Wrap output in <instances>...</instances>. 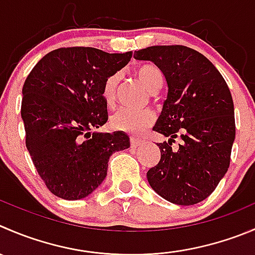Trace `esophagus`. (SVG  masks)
<instances>
[{
  "instance_id": "1",
  "label": "esophagus",
  "mask_w": 255,
  "mask_h": 255,
  "mask_svg": "<svg viewBox=\"0 0 255 255\" xmlns=\"http://www.w3.org/2000/svg\"><path fill=\"white\" fill-rule=\"evenodd\" d=\"M139 144H140V139H138V138L135 137L130 138V145H132V148H137Z\"/></svg>"
}]
</instances>
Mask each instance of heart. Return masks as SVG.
I'll return each instance as SVG.
<instances>
[{"label":"heart","instance_id":"heart-1","mask_svg":"<svg viewBox=\"0 0 255 255\" xmlns=\"http://www.w3.org/2000/svg\"><path fill=\"white\" fill-rule=\"evenodd\" d=\"M134 75L143 87L150 93H154L162 87L163 75L153 65H140L134 70ZM120 73H113L106 80L102 95L107 106L112 107L116 102L117 87L120 83ZM154 113L150 110H122L111 118V125L115 129L122 130L132 135H138L154 123Z\"/></svg>","mask_w":255,"mask_h":255}]
</instances>
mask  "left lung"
<instances>
[{
	"mask_svg": "<svg viewBox=\"0 0 255 255\" xmlns=\"http://www.w3.org/2000/svg\"><path fill=\"white\" fill-rule=\"evenodd\" d=\"M134 58L163 72L168 96L153 129L160 159L147 172L150 187L170 203L193 206L213 193L231 163L236 138L234 105L227 82L207 57L189 47L152 46ZM175 137L182 140L174 150Z\"/></svg>",
	"mask_w": 255,
	"mask_h": 255,
	"instance_id": "left-lung-1",
	"label": "left lung"
}]
</instances>
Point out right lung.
<instances>
[{
	"label": "right lung",
	"mask_w": 255,
	"mask_h": 255,
	"mask_svg": "<svg viewBox=\"0 0 255 255\" xmlns=\"http://www.w3.org/2000/svg\"><path fill=\"white\" fill-rule=\"evenodd\" d=\"M132 52L62 47L32 68L22 88L26 147L37 173L54 196L67 201L91 194L106 178L110 157L129 147L123 132L91 133L108 120L102 90Z\"/></svg>",
	"instance_id": "right-lung-1"
}]
</instances>
